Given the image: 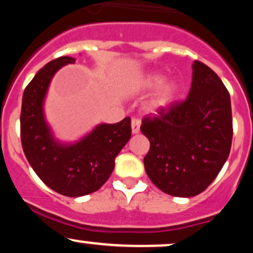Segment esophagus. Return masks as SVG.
Wrapping results in <instances>:
<instances>
[{
  "label": "esophagus",
  "instance_id": "obj_1",
  "mask_svg": "<svg viewBox=\"0 0 253 253\" xmlns=\"http://www.w3.org/2000/svg\"><path fill=\"white\" fill-rule=\"evenodd\" d=\"M140 130V120L136 118L132 119V133L133 134H136Z\"/></svg>",
  "mask_w": 253,
  "mask_h": 253
}]
</instances>
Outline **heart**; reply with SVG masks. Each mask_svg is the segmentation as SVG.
Segmentation results:
<instances>
[{
	"label": "heart",
	"instance_id": "1",
	"mask_svg": "<svg viewBox=\"0 0 253 253\" xmlns=\"http://www.w3.org/2000/svg\"><path fill=\"white\" fill-rule=\"evenodd\" d=\"M163 82V76L161 74H149L144 76L139 81L138 88L140 90H152L159 86ZM176 92V84L173 82L164 83L158 91L156 92L155 96L149 102V109L157 110L164 108L168 106L171 101H172L173 96Z\"/></svg>",
	"mask_w": 253,
	"mask_h": 253
}]
</instances>
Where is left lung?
<instances>
[{"instance_id": "left-lung-1", "label": "left lung", "mask_w": 253, "mask_h": 253, "mask_svg": "<svg viewBox=\"0 0 253 253\" xmlns=\"http://www.w3.org/2000/svg\"><path fill=\"white\" fill-rule=\"evenodd\" d=\"M141 123L140 130L150 140L145 170L165 194L199 195L227 161L233 136L231 97L220 77L202 62L193 63L188 97Z\"/></svg>"}]
</instances>
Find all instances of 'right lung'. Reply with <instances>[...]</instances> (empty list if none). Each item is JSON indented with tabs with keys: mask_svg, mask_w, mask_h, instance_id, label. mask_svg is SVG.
<instances>
[{
	"mask_svg": "<svg viewBox=\"0 0 253 253\" xmlns=\"http://www.w3.org/2000/svg\"><path fill=\"white\" fill-rule=\"evenodd\" d=\"M75 60L59 57L40 69L26 86L20 115L21 144L28 163L47 187L70 197L88 195L102 187L132 134L127 117L117 124L98 125L76 144L54 140L43 118V98L53 75Z\"/></svg>",
	"mask_w": 253,
	"mask_h": 253,
	"instance_id": "1",
	"label": "right lung"
}]
</instances>
